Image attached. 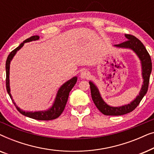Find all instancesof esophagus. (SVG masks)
Instances as JSON below:
<instances>
[{
	"instance_id": "esophagus-1",
	"label": "esophagus",
	"mask_w": 154,
	"mask_h": 154,
	"mask_svg": "<svg viewBox=\"0 0 154 154\" xmlns=\"http://www.w3.org/2000/svg\"><path fill=\"white\" fill-rule=\"evenodd\" d=\"M89 75H90V73L88 72L87 70H83L81 71L80 76H81V79H88V78L89 77Z\"/></svg>"
}]
</instances>
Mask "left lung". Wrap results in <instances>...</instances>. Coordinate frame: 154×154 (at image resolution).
<instances>
[{
	"mask_svg": "<svg viewBox=\"0 0 154 154\" xmlns=\"http://www.w3.org/2000/svg\"><path fill=\"white\" fill-rule=\"evenodd\" d=\"M125 36L127 38L128 41L123 43H120L119 45L114 46L121 48H128L135 52L139 59L141 61L142 64V74L143 78V85L141 88L139 95L130 102V104L124 105L122 106L113 107L111 106L106 104L103 100L100 95L98 88L97 86L90 81V87L91 90V96L93 102L100 112L106 116H121L131 112L140 104L141 100L146 94L149 88V78L152 70V63H151V57L149 52H147L146 48L143 45V43L138 38H137L134 35L130 34H125Z\"/></svg>",
	"mask_w": 154,
	"mask_h": 154,
	"instance_id": "obj_1",
	"label": "left lung"
}]
</instances>
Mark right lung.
<instances>
[{
  "label": "right lung",
  "mask_w": 154,
  "mask_h": 154,
  "mask_svg": "<svg viewBox=\"0 0 154 154\" xmlns=\"http://www.w3.org/2000/svg\"><path fill=\"white\" fill-rule=\"evenodd\" d=\"M38 35H33L29 38L23 41V43L20 44L17 48H15L14 50L10 52L9 55H8L7 60H6L5 64V70H6V89H7V92L10 98L12 99V102H13L14 106L20 112L22 113V115L27 116L31 119H33L35 120H40V121H50V120L55 119L58 118L62 114V113L64 111L66 106L67 100H68L69 92L71 90V89L75 85V84L77 82V77H73L72 79L69 80V81H66L63 85L61 86L60 89H59L57 94L56 98L54 100V102L52 104V106L47 111H35V112H32V111H24L22 109H20L19 107L17 106L15 103L14 102V100H12V95L10 94V62L13 58V57L15 55L17 52L19 50L21 49L24 45L25 43L27 42H31L33 41H37L39 39Z\"/></svg>",
  "instance_id": "add662e5"
}]
</instances>
